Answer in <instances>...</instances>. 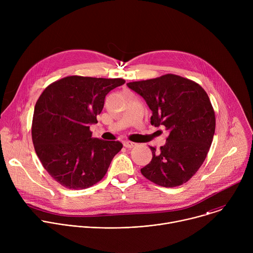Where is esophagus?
<instances>
[{
    "instance_id": "34e87169",
    "label": "esophagus",
    "mask_w": 253,
    "mask_h": 253,
    "mask_svg": "<svg viewBox=\"0 0 253 253\" xmlns=\"http://www.w3.org/2000/svg\"><path fill=\"white\" fill-rule=\"evenodd\" d=\"M124 146L126 147V148H133L134 146H136V143H134V142H131V141H124Z\"/></svg>"
}]
</instances>
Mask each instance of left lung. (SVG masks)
<instances>
[{
	"label": "left lung",
	"instance_id": "8db88e82",
	"mask_svg": "<svg viewBox=\"0 0 253 253\" xmlns=\"http://www.w3.org/2000/svg\"><path fill=\"white\" fill-rule=\"evenodd\" d=\"M146 101L151 125L169 132L160 151L150 147L152 160L141 169L163 187L186 183L203 164L215 132V114L207 93L197 83L173 74L127 83Z\"/></svg>",
	"mask_w": 253,
	"mask_h": 253
}]
</instances>
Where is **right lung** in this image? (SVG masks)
Returning a JSON list of instances; mask_svg holds the SVG:
<instances>
[{
    "label": "right lung",
    "mask_w": 253,
    "mask_h": 253,
    "mask_svg": "<svg viewBox=\"0 0 253 253\" xmlns=\"http://www.w3.org/2000/svg\"><path fill=\"white\" fill-rule=\"evenodd\" d=\"M125 83L121 78L69 76L49 85L35 105L32 139L43 167L69 189H85L105 176L119 141L93 138L90 125L106 95Z\"/></svg>",
    "instance_id": "add662e5"
}]
</instances>
